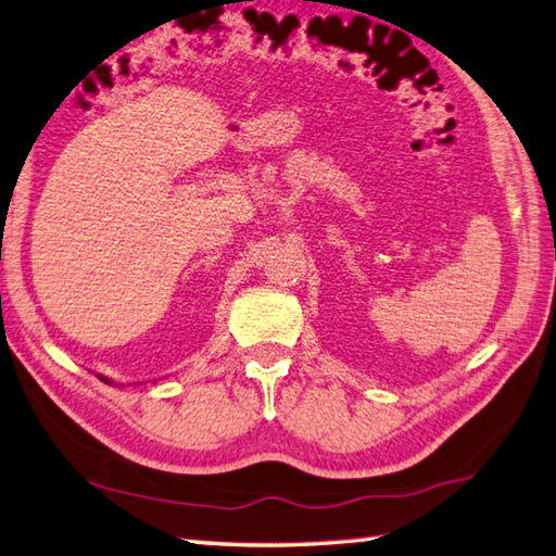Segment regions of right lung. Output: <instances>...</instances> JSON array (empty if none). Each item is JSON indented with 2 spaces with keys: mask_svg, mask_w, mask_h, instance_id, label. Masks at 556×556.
<instances>
[{
  "mask_svg": "<svg viewBox=\"0 0 556 556\" xmlns=\"http://www.w3.org/2000/svg\"><path fill=\"white\" fill-rule=\"evenodd\" d=\"M101 380H103V382H110V380H108V378H101Z\"/></svg>",
  "mask_w": 556,
  "mask_h": 556,
  "instance_id": "1",
  "label": "right lung"
}]
</instances>
